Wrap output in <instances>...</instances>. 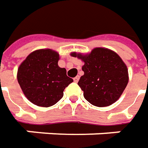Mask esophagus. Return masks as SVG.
Returning a JSON list of instances; mask_svg holds the SVG:
<instances>
[{
	"label": "esophagus",
	"instance_id": "34e87169",
	"mask_svg": "<svg viewBox=\"0 0 148 148\" xmlns=\"http://www.w3.org/2000/svg\"><path fill=\"white\" fill-rule=\"evenodd\" d=\"M79 78H80V77H79V76H77L76 77H74V79H73V80H74V82H78Z\"/></svg>",
	"mask_w": 148,
	"mask_h": 148
}]
</instances>
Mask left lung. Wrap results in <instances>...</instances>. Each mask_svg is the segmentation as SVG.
Masks as SVG:
<instances>
[{
  "label": "left lung",
  "mask_w": 148,
  "mask_h": 148,
  "mask_svg": "<svg viewBox=\"0 0 148 148\" xmlns=\"http://www.w3.org/2000/svg\"><path fill=\"white\" fill-rule=\"evenodd\" d=\"M71 55L85 62L84 75L78 85L88 102L97 107H105L120 97L128 85V74L125 63L116 53L96 48L87 55L77 53Z\"/></svg>",
  "instance_id": "obj_1"
}]
</instances>
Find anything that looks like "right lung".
Segmentation results:
<instances>
[{
    "mask_svg": "<svg viewBox=\"0 0 148 148\" xmlns=\"http://www.w3.org/2000/svg\"><path fill=\"white\" fill-rule=\"evenodd\" d=\"M59 54L51 49L36 50L20 64L17 79L24 94L33 104L49 107L58 102L73 80L58 65Z\"/></svg>",
    "mask_w": 148,
    "mask_h": 148,
    "instance_id": "obj_1",
    "label": "right lung"
}]
</instances>
